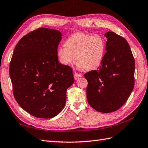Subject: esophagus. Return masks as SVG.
<instances>
[{"label": "esophagus", "instance_id": "34e87169", "mask_svg": "<svg viewBox=\"0 0 148 148\" xmlns=\"http://www.w3.org/2000/svg\"><path fill=\"white\" fill-rule=\"evenodd\" d=\"M74 77L75 79H77L78 78H79L80 77H81V75L79 74H77V73H75V74H74Z\"/></svg>", "mask_w": 148, "mask_h": 148}]
</instances>
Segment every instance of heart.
Returning <instances> with one entry per match:
<instances>
[{
    "instance_id": "1",
    "label": "heart",
    "mask_w": 148,
    "mask_h": 148,
    "mask_svg": "<svg viewBox=\"0 0 148 148\" xmlns=\"http://www.w3.org/2000/svg\"><path fill=\"white\" fill-rule=\"evenodd\" d=\"M65 47H60L57 56L60 62L68 66L75 61L77 66L84 71L97 69L103 59L105 43L98 35L91 36L84 33H76L66 40Z\"/></svg>"
}]
</instances>
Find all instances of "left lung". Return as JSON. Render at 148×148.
Returning a JSON list of instances; mask_svg holds the SVG:
<instances>
[{
	"label": "left lung",
	"instance_id": "left-lung-1",
	"mask_svg": "<svg viewBox=\"0 0 148 148\" xmlns=\"http://www.w3.org/2000/svg\"><path fill=\"white\" fill-rule=\"evenodd\" d=\"M106 53L101 66L84 74L88 103L96 110L111 113L127 100L134 86L135 61L127 40L112 32L105 34Z\"/></svg>",
	"mask_w": 148,
	"mask_h": 148
}]
</instances>
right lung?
<instances>
[{"label":"right lung","mask_w":148,"mask_h":148,"mask_svg":"<svg viewBox=\"0 0 148 148\" xmlns=\"http://www.w3.org/2000/svg\"><path fill=\"white\" fill-rule=\"evenodd\" d=\"M62 36L58 30L40 27L24 36L14 50L9 66L14 97L37 118H52L62 110L74 82L71 67L57 56Z\"/></svg>","instance_id":"obj_1"}]
</instances>
